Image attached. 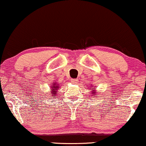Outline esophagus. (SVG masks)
<instances>
[{
    "mask_svg": "<svg viewBox=\"0 0 146 146\" xmlns=\"http://www.w3.org/2000/svg\"><path fill=\"white\" fill-rule=\"evenodd\" d=\"M71 82L73 83V84H77V82H78V79H71Z\"/></svg>",
    "mask_w": 146,
    "mask_h": 146,
    "instance_id": "1",
    "label": "esophagus"
}]
</instances>
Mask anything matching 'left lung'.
I'll return each mask as SVG.
<instances>
[{"label": "left lung", "mask_w": 146, "mask_h": 146, "mask_svg": "<svg viewBox=\"0 0 146 146\" xmlns=\"http://www.w3.org/2000/svg\"><path fill=\"white\" fill-rule=\"evenodd\" d=\"M90 89L92 90V96H95L96 94V88H91Z\"/></svg>", "instance_id": "8db88e82"}]
</instances>
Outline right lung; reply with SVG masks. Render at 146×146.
I'll return each instance as SVG.
<instances>
[{"label":"right lung","mask_w":146,"mask_h":146,"mask_svg":"<svg viewBox=\"0 0 146 146\" xmlns=\"http://www.w3.org/2000/svg\"><path fill=\"white\" fill-rule=\"evenodd\" d=\"M60 88V86L58 85L57 83H54V84H51V86H50V95L52 97H54L57 94V93H58V90Z\"/></svg>","instance_id":"right-lung-1"}]
</instances>
